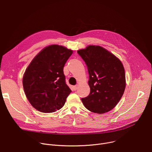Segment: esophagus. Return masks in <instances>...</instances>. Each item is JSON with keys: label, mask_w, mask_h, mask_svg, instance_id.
<instances>
[{"label": "esophagus", "mask_w": 152, "mask_h": 152, "mask_svg": "<svg viewBox=\"0 0 152 152\" xmlns=\"http://www.w3.org/2000/svg\"><path fill=\"white\" fill-rule=\"evenodd\" d=\"M77 88H78V86H74L73 87H72V89L74 90V91H76L77 89Z\"/></svg>", "instance_id": "esophagus-1"}]
</instances>
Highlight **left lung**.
Segmentation results:
<instances>
[{
    "mask_svg": "<svg viewBox=\"0 0 152 152\" xmlns=\"http://www.w3.org/2000/svg\"><path fill=\"white\" fill-rule=\"evenodd\" d=\"M77 53L85 61L89 74V95L81 101L89 110L104 113L113 109L121 99L126 88L121 61L107 50L90 45Z\"/></svg>",
    "mask_w": 152,
    "mask_h": 152,
    "instance_id": "left-lung-1",
    "label": "left lung"
}]
</instances>
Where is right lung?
I'll return each instance as SVG.
<instances>
[{
    "instance_id": "add662e5",
    "label": "right lung",
    "mask_w": 152,
    "mask_h": 152,
    "mask_svg": "<svg viewBox=\"0 0 152 152\" xmlns=\"http://www.w3.org/2000/svg\"><path fill=\"white\" fill-rule=\"evenodd\" d=\"M73 51L58 45H50L32 60L23 77L30 104L44 113L54 112L64 104L72 92L65 81L63 67Z\"/></svg>"
}]
</instances>
